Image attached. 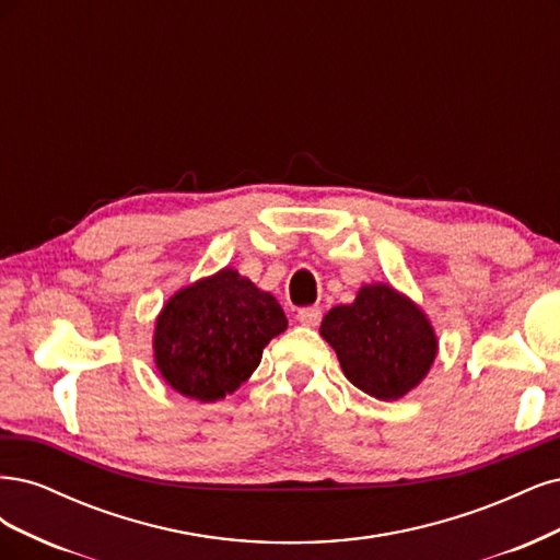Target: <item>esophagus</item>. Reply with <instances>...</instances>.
Masks as SVG:
<instances>
[{
	"instance_id": "1",
	"label": "esophagus",
	"mask_w": 560,
	"mask_h": 560,
	"mask_svg": "<svg viewBox=\"0 0 560 560\" xmlns=\"http://www.w3.org/2000/svg\"><path fill=\"white\" fill-rule=\"evenodd\" d=\"M298 320L306 328H316L320 323V310L318 306H304V310L298 312Z\"/></svg>"
}]
</instances>
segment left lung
<instances>
[{
  "mask_svg": "<svg viewBox=\"0 0 560 560\" xmlns=\"http://www.w3.org/2000/svg\"><path fill=\"white\" fill-rule=\"evenodd\" d=\"M320 337L349 382L378 400H398L417 388L438 355L425 314L386 283L363 285L351 304L332 306Z\"/></svg>",
  "mask_w": 560,
  "mask_h": 560,
  "instance_id": "8db88e82",
  "label": "left lung"
}]
</instances>
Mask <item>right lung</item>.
Here are the masks:
<instances>
[{
    "label": "right lung",
    "mask_w": 560,
    "mask_h": 560,
    "mask_svg": "<svg viewBox=\"0 0 560 560\" xmlns=\"http://www.w3.org/2000/svg\"><path fill=\"white\" fill-rule=\"evenodd\" d=\"M285 328L275 295L225 267L162 306L153 335L155 365L186 398L215 402L254 374L269 339Z\"/></svg>",
    "instance_id": "obj_1"
}]
</instances>
